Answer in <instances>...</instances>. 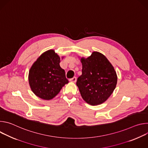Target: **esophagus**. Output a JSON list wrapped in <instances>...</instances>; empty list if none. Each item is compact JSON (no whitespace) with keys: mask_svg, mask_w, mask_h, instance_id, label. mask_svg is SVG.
<instances>
[{"mask_svg":"<svg viewBox=\"0 0 148 148\" xmlns=\"http://www.w3.org/2000/svg\"><path fill=\"white\" fill-rule=\"evenodd\" d=\"M69 81H70V82H75L76 81H77V78H76L75 77H74L73 78L70 79Z\"/></svg>","mask_w":148,"mask_h":148,"instance_id":"1","label":"esophagus"}]
</instances>
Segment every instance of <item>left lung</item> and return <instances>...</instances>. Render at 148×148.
Segmentation results:
<instances>
[{"label":"left lung","mask_w":148,"mask_h":148,"mask_svg":"<svg viewBox=\"0 0 148 148\" xmlns=\"http://www.w3.org/2000/svg\"><path fill=\"white\" fill-rule=\"evenodd\" d=\"M82 74L77 81L82 99L91 105L101 104L111 96L117 83L116 71L104 55L94 51L82 57Z\"/></svg>","instance_id":"8db88e82"}]
</instances>
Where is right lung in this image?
Wrapping results in <instances>:
<instances>
[{
    "instance_id": "add662e5",
    "label": "right lung",
    "mask_w": 148,
    "mask_h": 148,
    "mask_svg": "<svg viewBox=\"0 0 148 148\" xmlns=\"http://www.w3.org/2000/svg\"><path fill=\"white\" fill-rule=\"evenodd\" d=\"M60 57L53 50L42 54L33 63L29 73L31 90L38 97L50 100L69 83L65 71L60 66Z\"/></svg>"
}]
</instances>
